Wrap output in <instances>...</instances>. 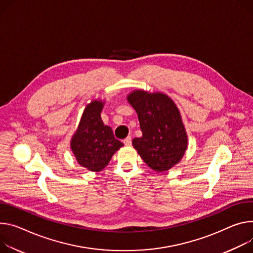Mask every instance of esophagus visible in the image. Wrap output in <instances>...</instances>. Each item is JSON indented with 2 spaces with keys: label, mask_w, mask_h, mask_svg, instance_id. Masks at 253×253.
Segmentation results:
<instances>
[{
  "label": "esophagus",
  "mask_w": 253,
  "mask_h": 253,
  "mask_svg": "<svg viewBox=\"0 0 253 253\" xmlns=\"http://www.w3.org/2000/svg\"><path fill=\"white\" fill-rule=\"evenodd\" d=\"M131 143H132V138H131V136H127L126 138L124 139V144H125V145H127V146H130V145H131Z\"/></svg>",
  "instance_id": "esophagus-1"
}]
</instances>
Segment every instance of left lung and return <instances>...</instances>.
<instances>
[{
    "mask_svg": "<svg viewBox=\"0 0 253 253\" xmlns=\"http://www.w3.org/2000/svg\"><path fill=\"white\" fill-rule=\"evenodd\" d=\"M134 108L142 131L140 138L132 140L144 163L156 172L177 165L188 148V135L180 113L166 94L135 89L127 96Z\"/></svg>",
    "mask_w": 253,
    "mask_h": 253,
    "instance_id": "8db88e82",
    "label": "left lung"
}]
</instances>
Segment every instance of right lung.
I'll list each match as a JSON object with an SVG mask.
<instances>
[{"mask_svg":"<svg viewBox=\"0 0 253 253\" xmlns=\"http://www.w3.org/2000/svg\"><path fill=\"white\" fill-rule=\"evenodd\" d=\"M105 101L96 99L87 104L71 140V149L77 162L90 171H101L114 153L124 144L114 137L112 128L101 118Z\"/></svg>","mask_w":253,"mask_h":253,"instance_id":"right-lung-1","label":"right lung"}]
</instances>
